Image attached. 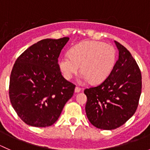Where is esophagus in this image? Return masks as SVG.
<instances>
[{"label":"esophagus","mask_w":150,"mask_h":150,"mask_svg":"<svg viewBox=\"0 0 150 150\" xmlns=\"http://www.w3.org/2000/svg\"><path fill=\"white\" fill-rule=\"evenodd\" d=\"M81 91V88L80 87H78V86H76L75 88V93H79L80 91Z\"/></svg>","instance_id":"34e87169"}]
</instances>
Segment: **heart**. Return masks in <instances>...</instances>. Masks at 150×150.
<instances>
[{
  "mask_svg": "<svg viewBox=\"0 0 150 150\" xmlns=\"http://www.w3.org/2000/svg\"><path fill=\"white\" fill-rule=\"evenodd\" d=\"M117 54L111 45L101 41H83L69 50V55L62 56L58 65L64 78L70 80L78 73L81 66L82 81L93 84L104 82L112 71Z\"/></svg>",
  "mask_w": 150,
  "mask_h": 150,
  "instance_id": "b5f03b06",
  "label": "heart"
}]
</instances>
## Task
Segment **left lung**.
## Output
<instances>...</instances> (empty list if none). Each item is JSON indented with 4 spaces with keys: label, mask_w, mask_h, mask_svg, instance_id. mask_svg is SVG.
<instances>
[{
    "label": "left lung",
    "mask_w": 150,
    "mask_h": 150,
    "mask_svg": "<svg viewBox=\"0 0 150 150\" xmlns=\"http://www.w3.org/2000/svg\"><path fill=\"white\" fill-rule=\"evenodd\" d=\"M115 43L119 57L110 76L99 86L84 91L88 119L103 130L115 129L129 120L142 93V74L137 62L122 45Z\"/></svg>",
    "instance_id": "left-lung-1"
}]
</instances>
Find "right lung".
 <instances>
[{"mask_svg":"<svg viewBox=\"0 0 150 150\" xmlns=\"http://www.w3.org/2000/svg\"><path fill=\"white\" fill-rule=\"evenodd\" d=\"M69 38L43 39L25 50L15 62L9 82L12 107L24 122L35 127L53 125L75 86L64 79L58 58Z\"/></svg>","mask_w":150,"mask_h":150,"instance_id":"right-lung-1","label":"right lung"}]
</instances>
